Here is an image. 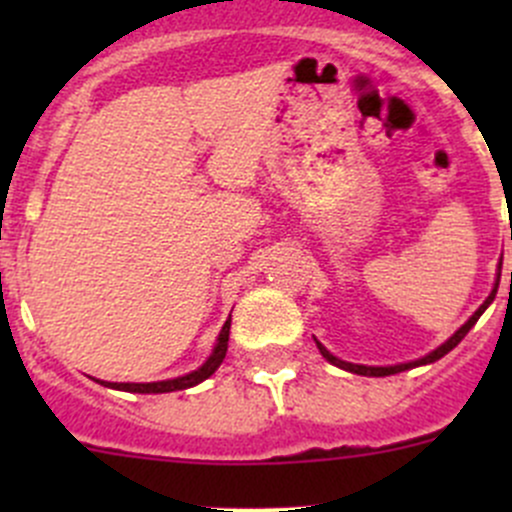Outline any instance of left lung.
Listing matches in <instances>:
<instances>
[{
	"label": "left lung",
	"instance_id": "obj_1",
	"mask_svg": "<svg viewBox=\"0 0 512 512\" xmlns=\"http://www.w3.org/2000/svg\"><path fill=\"white\" fill-rule=\"evenodd\" d=\"M500 265H503V262H500ZM498 282H500V267H498V280H495V287H493V292H490V294H488V299H485V302L480 304V307L476 309V314H473V317L468 319V322L463 324V327L458 329V332L453 334L451 339H446V342H443L441 347H438V349H433V352L423 356V359L409 361V364H396V366H364V364H352V361H342V359H337V356H334V354H329L327 349H324L322 344H319V342H317V347H319V352H322L324 359L329 361V364L339 366V369H344V371H352V374H361V376H391V374H399V371L414 369V366L433 364V361H438V359H441V356H446L448 352H451L453 347H458V342H461V339L466 337L468 332H471V327H473V324L478 322V319H480V314H483L485 309H488V304L493 302V299H495V292H498Z\"/></svg>",
	"mask_w": 512,
	"mask_h": 512
}]
</instances>
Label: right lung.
<instances>
[{
  "instance_id": "add662e5",
  "label": "right lung",
  "mask_w": 512,
  "mask_h": 512,
  "mask_svg": "<svg viewBox=\"0 0 512 512\" xmlns=\"http://www.w3.org/2000/svg\"><path fill=\"white\" fill-rule=\"evenodd\" d=\"M227 339H230V317H227V322L223 324V332H220L213 354L208 356V361H205L200 369L190 371V374H185V376H178V379L153 381V384H113V381H101V384L108 386V389L131 391V394H168V391L190 389V386L200 384V381H205L208 376H213L215 371H218V366L223 364V359L227 354Z\"/></svg>"
}]
</instances>
